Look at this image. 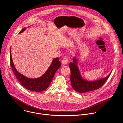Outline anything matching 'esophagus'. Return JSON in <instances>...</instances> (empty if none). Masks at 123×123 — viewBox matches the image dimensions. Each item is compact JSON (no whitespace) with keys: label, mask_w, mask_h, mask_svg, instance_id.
<instances>
[{"label":"esophagus","mask_w":123,"mask_h":123,"mask_svg":"<svg viewBox=\"0 0 123 123\" xmlns=\"http://www.w3.org/2000/svg\"><path fill=\"white\" fill-rule=\"evenodd\" d=\"M68 59L66 58V57H64L63 59H62V61L61 62L62 64L63 65H66L67 63H68Z\"/></svg>","instance_id":"esophagus-1"}]
</instances>
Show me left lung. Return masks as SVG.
Segmentation results:
<instances>
[{"label":"left lung","instance_id":"obj_1","mask_svg":"<svg viewBox=\"0 0 123 123\" xmlns=\"http://www.w3.org/2000/svg\"><path fill=\"white\" fill-rule=\"evenodd\" d=\"M78 59L74 57L73 62L69 64L71 69V82L73 89L79 93H85L99 89L105 83L110 76L111 73L101 79L89 81L83 79L77 66Z\"/></svg>","mask_w":123,"mask_h":123}]
</instances>
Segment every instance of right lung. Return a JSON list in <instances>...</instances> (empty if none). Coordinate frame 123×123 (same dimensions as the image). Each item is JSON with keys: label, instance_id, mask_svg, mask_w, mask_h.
I'll return each mask as SVG.
<instances>
[{"label": "right lung", "instance_id": "obj_1", "mask_svg": "<svg viewBox=\"0 0 123 123\" xmlns=\"http://www.w3.org/2000/svg\"><path fill=\"white\" fill-rule=\"evenodd\" d=\"M25 30V28H23L19 33H22ZM11 49V48L10 49V64L17 79L23 86L29 91L34 92H41L45 91L49 86L55 72L61 66L59 58L57 57L53 59L47 71L41 77L34 79L30 78L20 74L16 69L12 61Z\"/></svg>", "mask_w": 123, "mask_h": 123}]
</instances>
